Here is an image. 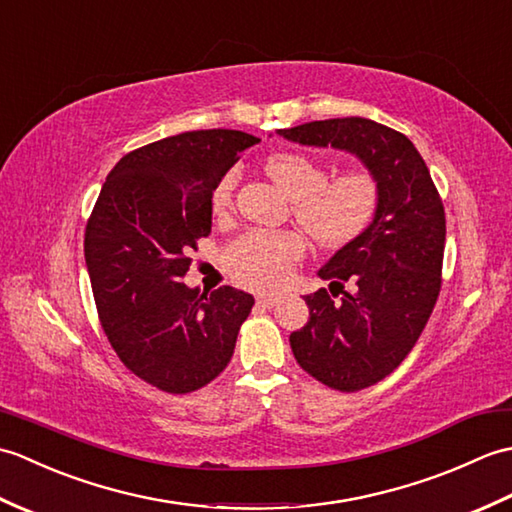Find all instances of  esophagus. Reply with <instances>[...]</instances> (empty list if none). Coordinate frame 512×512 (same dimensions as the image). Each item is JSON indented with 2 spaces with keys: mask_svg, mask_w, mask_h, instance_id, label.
<instances>
[{
  "mask_svg": "<svg viewBox=\"0 0 512 512\" xmlns=\"http://www.w3.org/2000/svg\"><path fill=\"white\" fill-rule=\"evenodd\" d=\"M279 301H281L279 295H257V303H262V306H266V308L277 306Z\"/></svg>",
  "mask_w": 512,
  "mask_h": 512,
  "instance_id": "esophagus-1",
  "label": "esophagus"
}]
</instances>
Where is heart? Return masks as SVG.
I'll list each match as a JSON object with an SVG mask.
<instances>
[{
	"instance_id": "1",
	"label": "heart",
	"mask_w": 512,
	"mask_h": 512,
	"mask_svg": "<svg viewBox=\"0 0 512 512\" xmlns=\"http://www.w3.org/2000/svg\"><path fill=\"white\" fill-rule=\"evenodd\" d=\"M268 178L292 200V211L314 242L343 248L361 237L374 222L380 187L365 167H352L328 178L323 162L299 151H273L264 160ZM235 176H226L213 189V209L222 211L231 200ZM303 253L295 233H248L226 248L224 264L239 284L273 290L290 275Z\"/></svg>"
}]
</instances>
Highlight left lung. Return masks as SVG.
<instances>
[{"label": "left lung", "mask_w": 512, "mask_h": 512, "mask_svg": "<svg viewBox=\"0 0 512 512\" xmlns=\"http://www.w3.org/2000/svg\"><path fill=\"white\" fill-rule=\"evenodd\" d=\"M277 134L350 151L378 180L374 222L319 270L333 295L321 288L303 297L310 319L290 334L297 363L319 383L339 391L376 385L405 361L438 301L447 237L440 193L411 140L369 118L312 121Z\"/></svg>", "instance_id": "left-lung-1"}]
</instances>
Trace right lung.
Wrapping results in <instances>:
<instances>
[{
    "label": "right lung",
    "mask_w": 512,
    "mask_h": 512,
    "mask_svg": "<svg viewBox=\"0 0 512 512\" xmlns=\"http://www.w3.org/2000/svg\"><path fill=\"white\" fill-rule=\"evenodd\" d=\"M259 138L200 129L129 151L107 176L85 228V264L114 352L167 394L209 385L228 365L253 295L182 284L211 233L213 189Z\"/></svg>",
    "instance_id": "right-lung-1"
}]
</instances>
